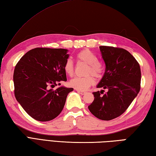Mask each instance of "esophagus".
I'll return each instance as SVG.
<instances>
[{
	"mask_svg": "<svg viewBox=\"0 0 156 156\" xmlns=\"http://www.w3.org/2000/svg\"><path fill=\"white\" fill-rule=\"evenodd\" d=\"M77 92H78L79 94H82V95H84V94H85L86 93H87V92L82 91V90H77Z\"/></svg>",
	"mask_w": 156,
	"mask_h": 156,
	"instance_id": "1",
	"label": "esophagus"
}]
</instances>
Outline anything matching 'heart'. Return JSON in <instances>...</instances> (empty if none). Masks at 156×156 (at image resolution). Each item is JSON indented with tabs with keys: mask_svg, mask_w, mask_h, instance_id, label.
Segmentation results:
<instances>
[{
	"mask_svg": "<svg viewBox=\"0 0 156 156\" xmlns=\"http://www.w3.org/2000/svg\"><path fill=\"white\" fill-rule=\"evenodd\" d=\"M78 62H82L87 64L85 74L88 75L85 77H75L69 80V85L78 90H86L94 83V76L96 78H101L105 72V64L101 59H97V56L89 49H82L76 55ZM63 69L65 74L72 76L74 72V66L70 59H66L63 65ZM92 74L91 75L90 74Z\"/></svg>",
	"mask_w": 156,
	"mask_h": 156,
	"instance_id": "1",
	"label": "heart"
}]
</instances>
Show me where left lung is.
<instances>
[{
	"label": "left lung",
	"mask_w": 156,
	"mask_h": 156,
	"mask_svg": "<svg viewBox=\"0 0 156 156\" xmlns=\"http://www.w3.org/2000/svg\"><path fill=\"white\" fill-rule=\"evenodd\" d=\"M105 72L97 88L108 89L92 92L94 99L88 109L96 117L110 121L121 115L141 88L140 66L128 51L120 48L100 46Z\"/></svg>",
	"instance_id": "left-lung-1"
}]
</instances>
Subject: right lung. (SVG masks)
<instances>
[{
    "label": "right lung",
    "instance_id": "right-lung-1",
    "mask_svg": "<svg viewBox=\"0 0 156 156\" xmlns=\"http://www.w3.org/2000/svg\"><path fill=\"white\" fill-rule=\"evenodd\" d=\"M67 51L66 49L34 48L26 53L15 66V98L35 120L48 121L58 117L68 93L74 90L64 87L54 89L58 82L67 80L63 69L69 57Z\"/></svg>",
    "mask_w": 156,
    "mask_h": 156
}]
</instances>
